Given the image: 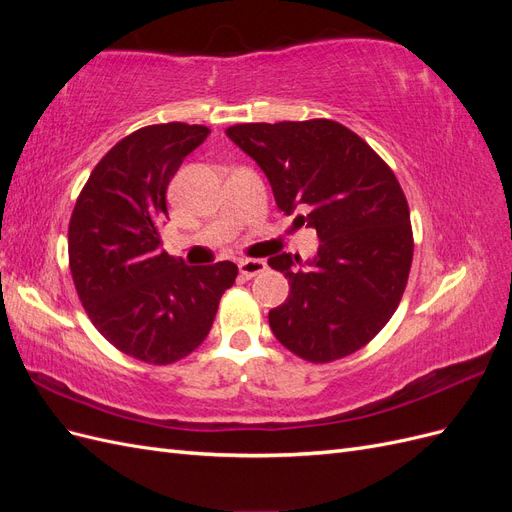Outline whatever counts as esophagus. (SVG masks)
<instances>
[{"label":"esophagus","mask_w":512,"mask_h":512,"mask_svg":"<svg viewBox=\"0 0 512 512\" xmlns=\"http://www.w3.org/2000/svg\"><path fill=\"white\" fill-rule=\"evenodd\" d=\"M239 271L243 277H256L258 273H265L267 271V262L265 260H256V258H245L239 262Z\"/></svg>","instance_id":"34e87169"}]
</instances>
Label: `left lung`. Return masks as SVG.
Wrapping results in <instances>:
<instances>
[{
  "mask_svg": "<svg viewBox=\"0 0 512 512\" xmlns=\"http://www.w3.org/2000/svg\"><path fill=\"white\" fill-rule=\"evenodd\" d=\"M228 138L265 170L275 203L316 228L320 247L307 269L280 254L288 299L269 312L284 348L309 363L361 350L404 297L414 237L404 190L359 134L333 119L237 123Z\"/></svg>",
  "mask_w": 512,
  "mask_h": 512,
  "instance_id": "left-lung-1",
  "label": "left lung"
}]
</instances>
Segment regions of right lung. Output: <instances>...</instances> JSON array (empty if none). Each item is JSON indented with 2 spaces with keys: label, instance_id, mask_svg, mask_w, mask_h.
I'll return each mask as SVG.
<instances>
[{
  "label": "right lung",
  "instance_id": "add662e5",
  "mask_svg": "<svg viewBox=\"0 0 512 512\" xmlns=\"http://www.w3.org/2000/svg\"><path fill=\"white\" fill-rule=\"evenodd\" d=\"M207 126L170 121L128 134L91 170L68 226V260L91 324L119 352L170 365L211 331L235 262L185 267L160 250L166 188Z\"/></svg>",
  "mask_w": 512,
  "mask_h": 512
}]
</instances>
